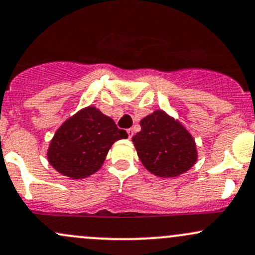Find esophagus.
Returning <instances> with one entry per match:
<instances>
[{"label": "esophagus", "instance_id": "1", "mask_svg": "<svg viewBox=\"0 0 255 255\" xmlns=\"http://www.w3.org/2000/svg\"><path fill=\"white\" fill-rule=\"evenodd\" d=\"M127 133H128V138H132V135H133V128H128Z\"/></svg>", "mask_w": 255, "mask_h": 255}]
</instances>
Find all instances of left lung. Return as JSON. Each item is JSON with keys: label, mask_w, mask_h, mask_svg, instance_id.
<instances>
[{"label": "left lung", "mask_w": 255, "mask_h": 255, "mask_svg": "<svg viewBox=\"0 0 255 255\" xmlns=\"http://www.w3.org/2000/svg\"><path fill=\"white\" fill-rule=\"evenodd\" d=\"M141 130L132 140L139 159L155 176L176 177L197 162L193 136L178 121L157 110L140 121Z\"/></svg>", "instance_id": "obj_1"}]
</instances>
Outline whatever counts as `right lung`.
Listing matches in <instances>:
<instances>
[{
	"instance_id": "obj_1",
	"label": "right lung",
	"mask_w": 255,
	"mask_h": 255,
	"mask_svg": "<svg viewBox=\"0 0 255 255\" xmlns=\"http://www.w3.org/2000/svg\"><path fill=\"white\" fill-rule=\"evenodd\" d=\"M128 138L115 121L94 106L85 107L56 130L47 159L62 175L73 179L85 178L103 166L112 144Z\"/></svg>"
}]
</instances>
